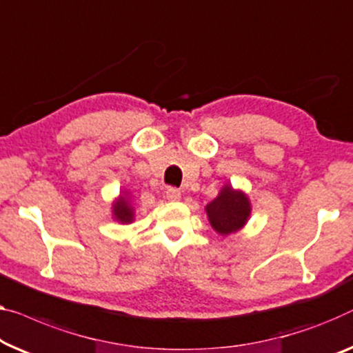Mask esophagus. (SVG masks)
<instances>
[{
    "label": "esophagus",
    "instance_id": "obj_1",
    "mask_svg": "<svg viewBox=\"0 0 353 353\" xmlns=\"http://www.w3.org/2000/svg\"><path fill=\"white\" fill-rule=\"evenodd\" d=\"M165 194H166V198L170 199V201H177V199H181V190H179V188H176V187H168Z\"/></svg>",
    "mask_w": 353,
    "mask_h": 353
}]
</instances>
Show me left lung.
<instances>
[{
    "mask_svg": "<svg viewBox=\"0 0 353 353\" xmlns=\"http://www.w3.org/2000/svg\"><path fill=\"white\" fill-rule=\"evenodd\" d=\"M206 210L212 228L220 234H230L244 227L250 214V203L243 192L225 187L219 196L208 204Z\"/></svg>",
    "mask_w": 353,
    "mask_h": 353,
    "instance_id": "1",
    "label": "left lung"
}]
</instances>
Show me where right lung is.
Here are the masks:
<instances>
[{
  "label": "right lung",
  "mask_w": 353,
  "mask_h": 353,
  "mask_svg": "<svg viewBox=\"0 0 353 353\" xmlns=\"http://www.w3.org/2000/svg\"><path fill=\"white\" fill-rule=\"evenodd\" d=\"M114 215L115 219L123 223H130L131 220H133V210H131L130 204L126 203L122 196H120L119 201L114 204Z\"/></svg>",
  "instance_id": "1"
}]
</instances>
